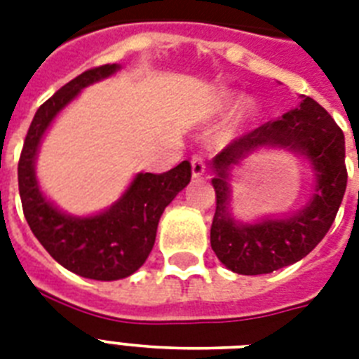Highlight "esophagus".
I'll use <instances>...</instances> for the list:
<instances>
[{"label":"esophagus","instance_id":"34e87169","mask_svg":"<svg viewBox=\"0 0 359 359\" xmlns=\"http://www.w3.org/2000/svg\"><path fill=\"white\" fill-rule=\"evenodd\" d=\"M204 171H206V164H204L203 156H201V155L191 156V175H194L195 179L203 177Z\"/></svg>","mask_w":359,"mask_h":359}]
</instances>
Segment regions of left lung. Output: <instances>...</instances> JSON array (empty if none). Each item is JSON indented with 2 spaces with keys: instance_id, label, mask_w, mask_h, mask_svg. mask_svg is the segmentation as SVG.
<instances>
[{
  "instance_id": "left-lung-1",
  "label": "left lung",
  "mask_w": 359,
  "mask_h": 359,
  "mask_svg": "<svg viewBox=\"0 0 359 359\" xmlns=\"http://www.w3.org/2000/svg\"><path fill=\"white\" fill-rule=\"evenodd\" d=\"M259 147H283L311 162L316 188L306 207L285 219H264L248 225L227 212L229 171ZM217 208L210 241L215 255L231 272L243 276L270 273L297 263L330 230L347 188L345 137L338 123L316 100L303 96L296 109L236 138L212 161Z\"/></svg>"
}]
</instances>
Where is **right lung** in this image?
Instances as JSON below:
<instances>
[{
    "mask_svg": "<svg viewBox=\"0 0 359 359\" xmlns=\"http://www.w3.org/2000/svg\"><path fill=\"white\" fill-rule=\"evenodd\" d=\"M118 69L116 63L89 69L40 105L18 164L23 215L36 239L63 268L96 281L123 279L146 263L155 245L162 212L191 179L188 161L165 173H138L109 210L91 217L67 215L43 197L34 164L45 131L83 87L111 76Z\"/></svg>",
    "mask_w": 359,
    "mask_h": 359,
    "instance_id": "right-lung-1",
    "label": "right lung"
}]
</instances>
